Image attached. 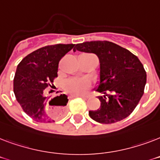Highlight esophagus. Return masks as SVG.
I'll return each instance as SVG.
<instances>
[{
  "label": "esophagus",
  "instance_id": "1",
  "mask_svg": "<svg viewBox=\"0 0 160 160\" xmlns=\"http://www.w3.org/2000/svg\"><path fill=\"white\" fill-rule=\"evenodd\" d=\"M73 97H80V98H88V95H74Z\"/></svg>",
  "mask_w": 160,
  "mask_h": 160
}]
</instances>
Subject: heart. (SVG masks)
<instances>
[{
	"mask_svg": "<svg viewBox=\"0 0 160 160\" xmlns=\"http://www.w3.org/2000/svg\"><path fill=\"white\" fill-rule=\"evenodd\" d=\"M90 86V82L85 79H70L64 83L65 90L73 95H85Z\"/></svg>",
	"mask_w": 160,
	"mask_h": 160,
	"instance_id": "obj_1",
	"label": "heart"
}]
</instances>
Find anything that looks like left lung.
<instances>
[{
  "instance_id": "8db88e82",
  "label": "left lung",
  "mask_w": 160,
  "mask_h": 160,
  "mask_svg": "<svg viewBox=\"0 0 160 160\" xmlns=\"http://www.w3.org/2000/svg\"><path fill=\"white\" fill-rule=\"evenodd\" d=\"M94 53L100 63L98 92L100 106L89 111L90 118L101 124H113L134 111L144 94L146 72L139 58L127 49L110 41L76 44L74 51Z\"/></svg>"
}]
</instances>
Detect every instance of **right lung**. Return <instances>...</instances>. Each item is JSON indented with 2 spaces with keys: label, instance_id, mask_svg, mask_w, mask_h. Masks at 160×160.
<instances>
[{
  "label": "right lung",
  "instance_id": "1",
  "mask_svg": "<svg viewBox=\"0 0 160 160\" xmlns=\"http://www.w3.org/2000/svg\"><path fill=\"white\" fill-rule=\"evenodd\" d=\"M74 44H57L44 46L31 52L19 63L14 77L13 87L16 100L24 112L31 119L41 123L55 122L48 114L46 88L57 77L59 62L65 54L71 51ZM54 101L53 105H50ZM68 99L65 95L51 99L49 105L55 106L58 117L65 111Z\"/></svg>",
  "mask_w": 160,
  "mask_h": 160
}]
</instances>
